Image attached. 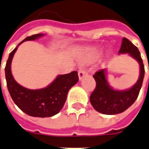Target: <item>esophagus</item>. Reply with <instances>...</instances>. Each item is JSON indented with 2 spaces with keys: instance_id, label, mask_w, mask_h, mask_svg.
<instances>
[{
  "instance_id": "34e87169",
  "label": "esophagus",
  "mask_w": 149,
  "mask_h": 149,
  "mask_svg": "<svg viewBox=\"0 0 149 149\" xmlns=\"http://www.w3.org/2000/svg\"><path fill=\"white\" fill-rule=\"evenodd\" d=\"M87 74V71H86L85 69H84V68H81V69H80L79 72H78V76H79V79H80V80H81L82 78L84 77V76H86Z\"/></svg>"
}]
</instances>
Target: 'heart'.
<instances>
[{"mask_svg":"<svg viewBox=\"0 0 149 149\" xmlns=\"http://www.w3.org/2000/svg\"><path fill=\"white\" fill-rule=\"evenodd\" d=\"M101 54V50L99 49H92L89 53V59H94L98 57Z\"/></svg>","mask_w":149,"mask_h":149,"instance_id":"heart-1","label":"heart"}]
</instances>
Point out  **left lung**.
Instances as JSON below:
<instances>
[{"instance_id": "1", "label": "left lung", "mask_w": 149, "mask_h": 149, "mask_svg": "<svg viewBox=\"0 0 149 149\" xmlns=\"http://www.w3.org/2000/svg\"><path fill=\"white\" fill-rule=\"evenodd\" d=\"M119 53H128L137 61L140 65V77L136 83L130 88L116 90L108 83L105 73L106 69H101L93 75L97 85L90 96L91 104L97 112L106 115L118 114L128 109L136 100L144 80V66L137 47L124 37Z\"/></svg>"}]
</instances>
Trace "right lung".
<instances>
[{
    "instance_id": "obj_1",
    "label": "right lung",
    "mask_w": 149,
    "mask_h": 149,
    "mask_svg": "<svg viewBox=\"0 0 149 149\" xmlns=\"http://www.w3.org/2000/svg\"><path fill=\"white\" fill-rule=\"evenodd\" d=\"M44 36L39 33L26 37L8 56L5 65V78L12 99L18 108L34 117H50L57 114L64 106L68 90L79 81L77 72L59 75L51 84L40 89H29L15 81L11 72V63L18 46L26 40H34Z\"/></svg>"
}]
</instances>
